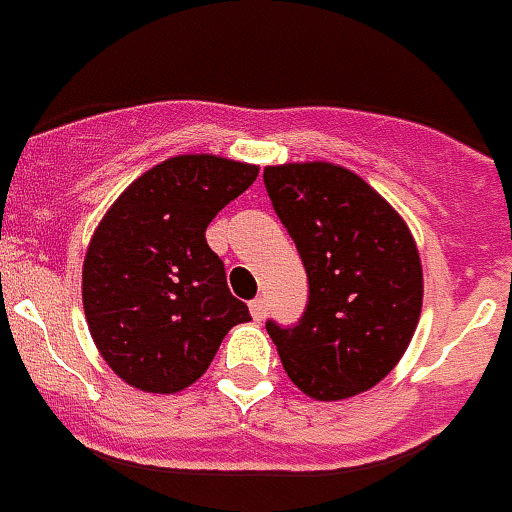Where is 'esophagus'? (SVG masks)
<instances>
[{"instance_id": "esophagus-1", "label": "esophagus", "mask_w": 512, "mask_h": 512, "mask_svg": "<svg viewBox=\"0 0 512 512\" xmlns=\"http://www.w3.org/2000/svg\"><path fill=\"white\" fill-rule=\"evenodd\" d=\"M248 306H251V317L256 322H261V320H264V317H267V301H264V298H261V296L253 298V301Z\"/></svg>"}]
</instances>
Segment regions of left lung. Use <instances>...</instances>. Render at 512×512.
<instances>
[{"label": "left lung", "instance_id": "8db88e82", "mask_svg": "<svg viewBox=\"0 0 512 512\" xmlns=\"http://www.w3.org/2000/svg\"><path fill=\"white\" fill-rule=\"evenodd\" d=\"M264 187L309 277L301 320L267 322L282 367L320 402L362 394L394 370L415 335L418 245L402 216L343 166H267Z\"/></svg>", "mask_w": 512, "mask_h": 512}]
</instances>
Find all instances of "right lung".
<instances>
[{
	"label": "right lung",
	"mask_w": 512,
	"mask_h": 512,
	"mask_svg": "<svg viewBox=\"0 0 512 512\" xmlns=\"http://www.w3.org/2000/svg\"><path fill=\"white\" fill-rule=\"evenodd\" d=\"M256 177L251 163L177 155L134 179L102 216L81 298L102 359L129 386L177 394L208 370L224 335L251 320L206 227Z\"/></svg>",
	"instance_id": "add662e5"
}]
</instances>
